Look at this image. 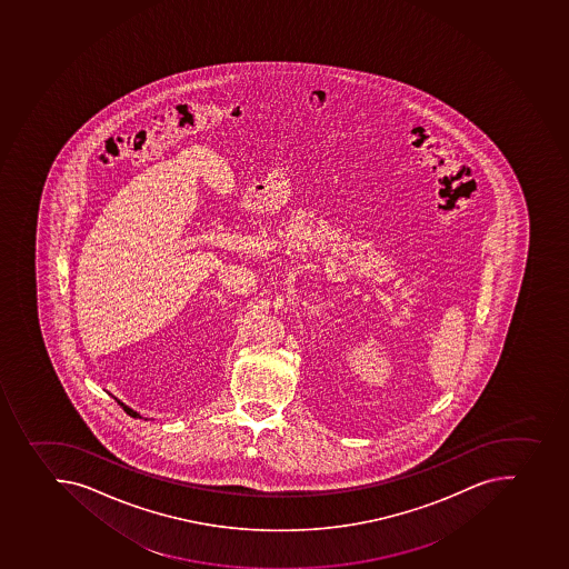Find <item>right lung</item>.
Instances as JSON below:
<instances>
[{
  "label": "right lung",
  "instance_id": "add662e5",
  "mask_svg": "<svg viewBox=\"0 0 569 569\" xmlns=\"http://www.w3.org/2000/svg\"><path fill=\"white\" fill-rule=\"evenodd\" d=\"M114 400H117V398H114ZM117 401L118 405H120V407H122V409L126 410V412H128L129 416H133V418H142V416H140L139 412H137V410L129 409L128 405L122 403V401L120 400Z\"/></svg>",
  "mask_w": 569,
  "mask_h": 569
}]
</instances>
